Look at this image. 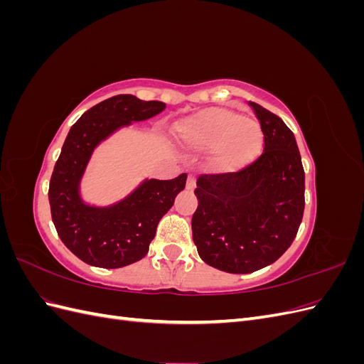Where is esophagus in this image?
I'll use <instances>...</instances> for the list:
<instances>
[{
  "instance_id": "34e87169",
  "label": "esophagus",
  "mask_w": 364,
  "mask_h": 364,
  "mask_svg": "<svg viewBox=\"0 0 364 364\" xmlns=\"http://www.w3.org/2000/svg\"><path fill=\"white\" fill-rule=\"evenodd\" d=\"M194 186H196V176L191 173L188 174V179H186V188L194 190Z\"/></svg>"
}]
</instances>
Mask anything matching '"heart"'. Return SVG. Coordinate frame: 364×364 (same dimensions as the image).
<instances>
[{
	"label": "heart",
	"instance_id": "heart-1",
	"mask_svg": "<svg viewBox=\"0 0 364 364\" xmlns=\"http://www.w3.org/2000/svg\"><path fill=\"white\" fill-rule=\"evenodd\" d=\"M183 144L197 151H213L220 171H237L255 159L264 144L258 123L228 109H205L179 126Z\"/></svg>",
	"mask_w": 364,
	"mask_h": 364
}]
</instances>
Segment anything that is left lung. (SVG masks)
<instances>
[{
    "label": "left lung",
    "instance_id": "8db88e82",
    "mask_svg": "<svg viewBox=\"0 0 364 364\" xmlns=\"http://www.w3.org/2000/svg\"><path fill=\"white\" fill-rule=\"evenodd\" d=\"M264 134V151L237 171L197 178L193 240L200 258L228 273H252L290 247L305 206V173L293 132L249 102Z\"/></svg>",
    "mask_w": 364,
    "mask_h": 364
}]
</instances>
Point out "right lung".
Instances as JSON below:
<instances>
[{"label": "right lung", "instance_id": "obj_1", "mask_svg": "<svg viewBox=\"0 0 364 364\" xmlns=\"http://www.w3.org/2000/svg\"><path fill=\"white\" fill-rule=\"evenodd\" d=\"M165 109L162 102L115 95L92 106L70 129L50 179L51 218L62 243L77 258L103 269H118L144 258L162 215L185 188L186 173L170 181L150 179L111 208L86 206L79 181L94 147L132 121H144Z\"/></svg>", "mask_w": 364, "mask_h": 364}]
</instances>
